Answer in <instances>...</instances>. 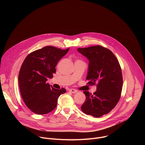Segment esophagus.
Here are the masks:
<instances>
[{
	"instance_id": "34e87169",
	"label": "esophagus",
	"mask_w": 145,
	"mask_h": 145,
	"mask_svg": "<svg viewBox=\"0 0 145 145\" xmlns=\"http://www.w3.org/2000/svg\"><path fill=\"white\" fill-rule=\"evenodd\" d=\"M69 92H71V93H76L77 91V90H76V89H69Z\"/></svg>"
}]
</instances>
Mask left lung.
<instances>
[{
  "mask_svg": "<svg viewBox=\"0 0 145 145\" xmlns=\"http://www.w3.org/2000/svg\"><path fill=\"white\" fill-rule=\"evenodd\" d=\"M77 51L89 60L88 84H97L93 95L84 91L86 99L81 108L86 114L99 118L110 112L120 99L123 85L121 68L113 53L100 45L78 48Z\"/></svg>",
  "mask_w": 145,
  "mask_h": 145,
  "instance_id": "8db88e82",
  "label": "left lung"
}]
</instances>
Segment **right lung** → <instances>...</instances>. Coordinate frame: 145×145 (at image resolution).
<instances>
[{
    "mask_svg": "<svg viewBox=\"0 0 145 145\" xmlns=\"http://www.w3.org/2000/svg\"><path fill=\"white\" fill-rule=\"evenodd\" d=\"M69 50L48 46L31 52L25 59L19 73V86L25 105L33 112L49 113L56 107L59 96L66 92L65 88L55 89L46 81L53 78L58 61Z\"/></svg>",
    "mask_w": 145,
    "mask_h": 145,
    "instance_id": "right-lung-1",
    "label": "right lung"
}]
</instances>
